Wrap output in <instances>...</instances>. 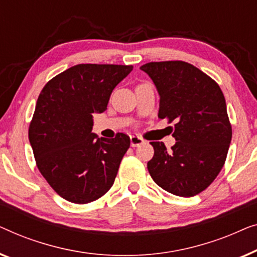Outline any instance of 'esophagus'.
<instances>
[{"label":"esophagus","mask_w":257,"mask_h":257,"mask_svg":"<svg viewBox=\"0 0 257 257\" xmlns=\"http://www.w3.org/2000/svg\"><path fill=\"white\" fill-rule=\"evenodd\" d=\"M144 141L143 139H141L140 136H130V144H132V147H139L141 144H143Z\"/></svg>","instance_id":"1"}]
</instances>
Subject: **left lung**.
Segmentation results:
<instances>
[{"mask_svg": "<svg viewBox=\"0 0 257 257\" xmlns=\"http://www.w3.org/2000/svg\"><path fill=\"white\" fill-rule=\"evenodd\" d=\"M140 68L160 94L158 117L175 122L172 150L163 142H151V178L175 196H196L216 178L228 153L232 127L225 96L213 79L185 61L148 63Z\"/></svg>", "mask_w": 257, "mask_h": 257, "instance_id": "obj_1", "label": "left lung"}]
</instances>
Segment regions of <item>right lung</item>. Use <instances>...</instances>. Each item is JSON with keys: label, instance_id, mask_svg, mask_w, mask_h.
<instances>
[{"label": "right lung", "instance_id": "1", "mask_svg": "<svg viewBox=\"0 0 257 257\" xmlns=\"http://www.w3.org/2000/svg\"><path fill=\"white\" fill-rule=\"evenodd\" d=\"M132 65H75L56 75L39 94L29 141L43 177L67 201L87 204L114 184L130 139H96L94 114L103 113L113 89Z\"/></svg>", "mask_w": 257, "mask_h": 257}]
</instances>
